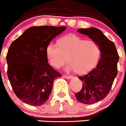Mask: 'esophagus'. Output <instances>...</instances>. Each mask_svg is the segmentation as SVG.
<instances>
[{
  "mask_svg": "<svg viewBox=\"0 0 126 126\" xmlns=\"http://www.w3.org/2000/svg\"><path fill=\"white\" fill-rule=\"evenodd\" d=\"M63 77H64V78H65L67 79H71L72 78V77L71 76H66V75H64Z\"/></svg>",
  "mask_w": 126,
  "mask_h": 126,
  "instance_id": "obj_1",
  "label": "esophagus"
}]
</instances>
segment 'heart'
I'll return each instance as SVG.
<instances>
[{"label":"heart","instance_id":"b5f03b06","mask_svg":"<svg viewBox=\"0 0 126 126\" xmlns=\"http://www.w3.org/2000/svg\"><path fill=\"white\" fill-rule=\"evenodd\" d=\"M46 53L50 64L55 68L64 65L68 59L69 64L66 71L82 74L95 66L101 55V49L93 40L69 34L59 39L58 46L49 44Z\"/></svg>","mask_w":126,"mask_h":126}]
</instances>
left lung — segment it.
<instances>
[{
    "mask_svg": "<svg viewBox=\"0 0 126 126\" xmlns=\"http://www.w3.org/2000/svg\"><path fill=\"white\" fill-rule=\"evenodd\" d=\"M77 32L87 35L101 49V58L97 66L85 76L79 77L82 88L75 94L77 100L84 104L102 101L109 94L117 74L119 55L114 42L95 27L80 29Z\"/></svg>",
    "mask_w": 126,
    "mask_h": 126,
    "instance_id": "8db88e82",
    "label": "left lung"
}]
</instances>
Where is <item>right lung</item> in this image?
Returning <instances> with one entry per match:
<instances>
[{
    "mask_svg": "<svg viewBox=\"0 0 126 126\" xmlns=\"http://www.w3.org/2000/svg\"><path fill=\"white\" fill-rule=\"evenodd\" d=\"M66 27L34 26L13 41L7 54V76L20 101L31 106L46 103L53 83L62 76L48 63L46 50L54 38Z\"/></svg>",
    "mask_w": 126,
    "mask_h": 126,
    "instance_id": "add662e5",
    "label": "right lung"
}]
</instances>
